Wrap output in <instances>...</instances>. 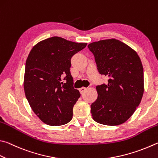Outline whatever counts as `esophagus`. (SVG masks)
Here are the masks:
<instances>
[{
  "mask_svg": "<svg viewBox=\"0 0 158 158\" xmlns=\"http://www.w3.org/2000/svg\"><path fill=\"white\" fill-rule=\"evenodd\" d=\"M86 88H85V87H81V88H79V91H80V93H81V94H83L84 93V92L86 90Z\"/></svg>",
  "mask_w": 158,
  "mask_h": 158,
  "instance_id": "esophagus-1",
  "label": "esophagus"
}]
</instances>
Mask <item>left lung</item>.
I'll use <instances>...</instances> for the list:
<instances>
[{
    "mask_svg": "<svg viewBox=\"0 0 158 158\" xmlns=\"http://www.w3.org/2000/svg\"><path fill=\"white\" fill-rule=\"evenodd\" d=\"M97 70L108 77V84L96 87L98 97L91 104L93 119L108 126L122 124L131 117L144 93V70L138 54L117 39L88 45Z\"/></svg>",
    "mask_w": 158,
    "mask_h": 158,
    "instance_id": "8db88e82",
    "label": "left lung"
}]
</instances>
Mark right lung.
Masks as SVG:
<instances>
[{
  "instance_id": "add662e5",
  "label": "right lung",
  "mask_w": 158,
  "mask_h": 158,
  "mask_svg": "<svg viewBox=\"0 0 158 158\" xmlns=\"http://www.w3.org/2000/svg\"><path fill=\"white\" fill-rule=\"evenodd\" d=\"M86 45L53 36L31 50L25 63V94L45 124L61 126L73 118V106L81 94L73 86L71 58Z\"/></svg>"
}]
</instances>
